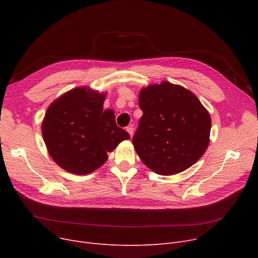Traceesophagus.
<instances>
[{"label": "esophagus", "mask_w": 258, "mask_h": 258, "mask_svg": "<svg viewBox=\"0 0 258 258\" xmlns=\"http://www.w3.org/2000/svg\"><path fill=\"white\" fill-rule=\"evenodd\" d=\"M126 131H127V133L130 134V136L133 137V135H134V128H133L132 126H127V127H126Z\"/></svg>", "instance_id": "34e87169"}]
</instances>
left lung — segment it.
Wrapping results in <instances>:
<instances>
[{
	"mask_svg": "<svg viewBox=\"0 0 258 258\" xmlns=\"http://www.w3.org/2000/svg\"><path fill=\"white\" fill-rule=\"evenodd\" d=\"M143 112L133 144L143 163L162 175L184 171L204 155L211 119L198 97L163 81L141 90Z\"/></svg>",
	"mask_w": 258,
	"mask_h": 258,
	"instance_id": "obj_1",
	"label": "left lung"
}]
</instances>
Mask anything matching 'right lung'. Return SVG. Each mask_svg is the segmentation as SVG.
<instances>
[{
    "label": "right lung",
    "instance_id": "add662e5",
    "mask_svg": "<svg viewBox=\"0 0 258 258\" xmlns=\"http://www.w3.org/2000/svg\"><path fill=\"white\" fill-rule=\"evenodd\" d=\"M105 94L75 88L48 107L42 125L52 159L64 170L87 174L100 167L130 135L116 124L113 110L103 111Z\"/></svg>",
    "mask_w": 258,
    "mask_h": 258
}]
</instances>
